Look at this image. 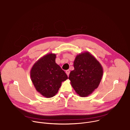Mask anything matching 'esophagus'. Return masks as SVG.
<instances>
[{
	"instance_id": "34e87169",
	"label": "esophagus",
	"mask_w": 130,
	"mask_h": 130,
	"mask_svg": "<svg viewBox=\"0 0 130 130\" xmlns=\"http://www.w3.org/2000/svg\"><path fill=\"white\" fill-rule=\"evenodd\" d=\"M69 73H70V71H69V70H67L66 71V73L67 74V75L68 76H69Z\"/></svg>"
}]
</instances>
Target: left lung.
I'll list each match as a JSON object with an SVG mask.
<instances>
[{
  "mask_svg": "<svg viewBox=\"0 0 130 130\" xmlns=\"http://www.w3.org/2000/svg\"><path fill=\"white\" fill-rule=\"evenodd\" d=\"M73 67L68 78L71 84L80 97H87L98 87L103 75L102 67L88 52L77 55Z\"/></svg>",
  "mask_w": 130,
  "mask_h": 130,
  "instance_id": "left-lung-1",
  "label": "left lung"
}]
</instances>
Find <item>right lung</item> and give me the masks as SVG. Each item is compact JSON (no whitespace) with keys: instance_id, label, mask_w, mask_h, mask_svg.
Instances as JSON below:
<instances>
[{"instance_id":"obj_1","label":"right lung","mask_w":130,"mask_h":130,"mask_svg":"<svg viewBox=\"0 0 130 130\" xmlns=\"http://www.w3.org/2000/svg\"><path fill=\"white\" fill-rule=\"evenodd\" d=\"M56 54L49 53L33 65L30 71L31 81L39 92L46 98L57 94L62 82L68 79L66 73L55 63Z\"/></svg>"}]
</instances>
